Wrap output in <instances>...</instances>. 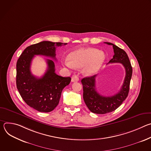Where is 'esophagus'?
I'll list each match as a JSON object with an SVG mask.
<instances>
[{"label":"esophagus","mask_w":151,"mask_h":151,"mask_svg":"<svg viewBox=\"0 0 151 151\" xmlns=\"http://www.w3.org/2000/svg\"><path fill=\"white\" fill-rule=\"evenodd\" d=\"M79 81V78L76 75H73L72 77V82H78Z\"/></svg>","instance_id":"1"}]
</instances>
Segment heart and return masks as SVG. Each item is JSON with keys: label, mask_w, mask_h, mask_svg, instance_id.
Instances as JSON below:
<instances>
[{"label": "heart", "mask_w": 151, "mask_h": 151, "mask_svg": "<svg viewBox=\"0 0 151 151\" xmlns=\"http://www.w3.org/2000/svg\"><path fill=\"white\" fill-rule=\"evenodd\" d=\"M104 52L93 48H80L69 55V58L64 61V64L68 68L73 69L83 68V72L87 75H92L96 73L102 66L105 60Z\"/></svg>", "instance_id": "heart-1"}]
</instances>
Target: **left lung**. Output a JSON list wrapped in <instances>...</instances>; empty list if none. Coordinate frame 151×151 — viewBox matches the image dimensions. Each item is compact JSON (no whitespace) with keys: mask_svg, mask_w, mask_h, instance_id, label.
Returning <instances> with one entry per match:
<instances>
[{"mask_svg":"<svg viewBox=\"0 0 151 151\" xmlns=\"http://www.w3.org/2000/svg\"><path fill=\"white\" fill-rule=\"evenodd\" d=\"M105 44L112 45L114 55L108 63H121L125 70L123 85L119 92L112 96L105 97L100 95L96 88V78L97 75L86 77L81 80L83 86V99L89 110L94 114H105L116 110L127 97L133 70L130 60L125 51L110 42Z\"/></svg>","mask_w":151,"mask_h":151,"instance_id":"1","label":"left lung"}]
</instances>
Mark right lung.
Segmentation results:
<instances>
[{
  "label": "right lung",
  "instance_id": "1",
  "mask_svg": "<svg viewBox=\"0 0 151 151\" xmlns=\"http://www.w3.org/2000/svg\"><path fill=\"white\" fill-rule=\"evenodd\" d=\"M66 43L42 41L27 47L17 63V88L27 105L40 112H50L58 104L63 88L71 81L70 77H62L55 72V64L47 59L48 69L41 78L33 75L30 71L35 55H40L56 60L55 49Z\"/></svg>",
  "mask_w": 151,
  "mask_h": 151
}]
</instances>
